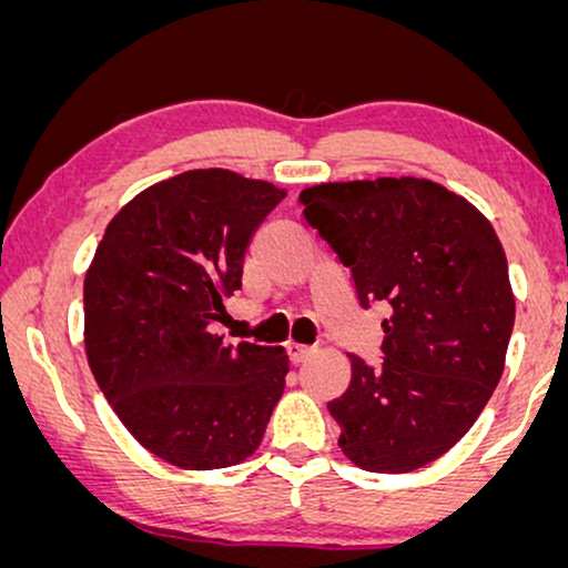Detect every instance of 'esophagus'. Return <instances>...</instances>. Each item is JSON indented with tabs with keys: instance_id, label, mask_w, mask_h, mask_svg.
Masks as SVG:
<instances>
[{
	"instance_id": "34e87169",
	"label": "esophagus",
	"mask_w": 568,
	"mask_h": 568,
	"mask_svg": "<svg viewBox=\"0 0 568 568\" xmlns=\"http://www.w3.org/2000/svg\"><path fill=\"white\" fill-rule=\"evenodd\" d=\"M286 354H290V362L294 364V367H297V364H305L310 356H313V348L292 344V346H286Z\"/></svg>"
}]
</instances>
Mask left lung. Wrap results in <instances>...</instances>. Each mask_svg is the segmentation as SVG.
I'll list each match as a JSON object with an SVG mask.
<instances>
[{"label": "left lung", "mask_w": 568, "mask_h": 568, "mask_svg": "<svg viewBox=\"0 0 568 568\" xmlns=\"http://www.w3.org/2000/svg\"><path fill=\"white\" fill-rule=\"evenodd\" d=\"M305 220L352 271L362 307L387 302L383 367L352 359L328 403L338 447L369 473H410L460 442L499 385L515 294L491 222L426 178L321 183Z\"/></svg>", "instance_id": "1"}]
</instances>
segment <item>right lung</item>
Segmentation results:
<instances>
[{
  "instance_id": "obj_1",
  "label": "right lung",
  "mask_w": 568,
  "mask_h": 568,
  "mask_svg": "<svg viewBox=\"0 0 568 568\" xmlns=\"http://www.w3.org/2000/svg\"><path fill=\"white\" fill-rule=\"evenodd\" d=\"M284 196L222 168L168 178L113 216L84 276L98 387L139 445L183 470L251 457L284 393V348L212 333L253 232Z\"/></svg>"
}]
</instances>
